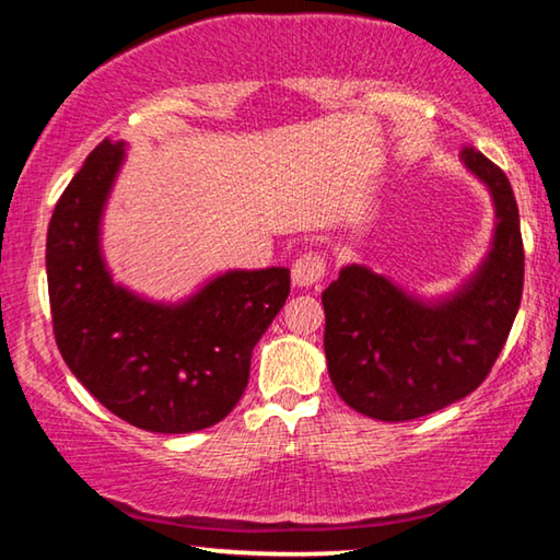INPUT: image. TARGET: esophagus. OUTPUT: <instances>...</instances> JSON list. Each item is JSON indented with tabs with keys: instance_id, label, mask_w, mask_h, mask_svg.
<instances>
[{
	"instance_id": "esophagus-1",
	"label": "esophagus",
	"mask_w": 560,
	"mask_h": 560,
	"mask_svg": "<svg viewBox=\"0 0 560 560\" xmlns=\"http://www.w3.org/2000/svg\"><path fill=\"white\" fill-rule=\"evenodd\" d=\"M326 254L320 252H303L301 257L293 261L291 279L296 287H316V283L326 277Z\"/></svg>"
}]
</instances>
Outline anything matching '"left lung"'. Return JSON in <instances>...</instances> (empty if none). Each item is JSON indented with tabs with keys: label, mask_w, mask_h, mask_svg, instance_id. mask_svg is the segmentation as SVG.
Segmentation results:
<instances>
[{
	"label": "left lung",
	"mask_w": 560,
	"mask_h": 560,
	"mask_svg": "<svg viewBox=\"0 0 560 560\" xmlns=\"http://www.w3.org/2000/svg\"><path fill=\"white\" fill-rule=\"evenodd\" d=\"M462 160L494 197L497 230L489 257L454 296L422 303L358 264L340 269L320 296L330 381L373 420H415L474 393L514 326L524 291L514 189L479 150L464 148Z\"/></svg>",
	"instance_id": "obj_1"
}]
</instances>
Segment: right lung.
<instances>
[{
  "label": "right lung",
  "mask_w": 560,
  "mask_h": 560,
  "mask_svg": "<svg viewBox=\"0 0 560 560\" xmlns=\"http://www.w3.org/2000/svg\"><path fill=\"white\" fill-rule=\"evenodd\" d=\"M122 143L93 148L56 202L46 279L56 346L83 387L132 428L185 434L240 402L252 350L287 303L289 269L226 271L177 306L113 283L98 224Z\"/></svg>",
  "instance_id": "obj_1"
}]
</instances>
